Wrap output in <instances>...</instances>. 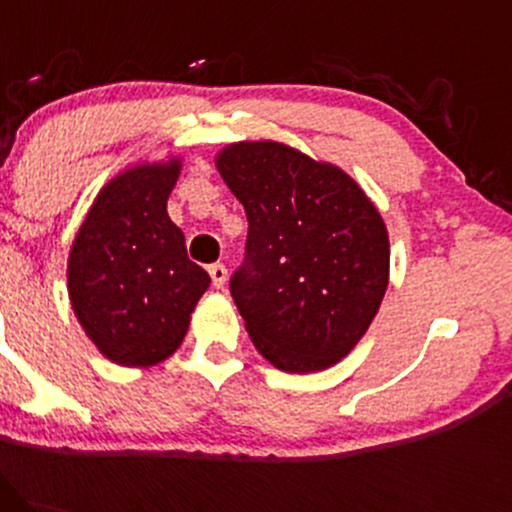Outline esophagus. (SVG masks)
<instances>
[{"label":"esophagus","mask_w":512,"mask_h":512,"mask_svg":"<svg viewBox=\"0 0 512 512\" xmlns=\"http://www.w3.org/2000/svg\"><path fill=\"white\" fill-rule=\"evenodd\" d=\"M210 278H212V285L215 287H225L227 283V268L225 263H212V266L208 268Z\"/></svg>","instance_id":"34e87169"}]
</instances>
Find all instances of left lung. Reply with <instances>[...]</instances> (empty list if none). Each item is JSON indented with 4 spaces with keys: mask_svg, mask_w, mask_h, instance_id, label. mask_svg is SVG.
I'll use <instances>...</instances> for the list:
<instances>
[{
    "mask_svg": "<svg viewBox=\"0 0 512 512\" xmlns=\"http://www.w3.org/2000/svg\"><path fill=\"white\" fill-rule=\"evenodd\" d=\"M215 166L249 220L234 302L258 353L319 372L358 346L389 285L380 210L341 166L273 140L220 149Z\"/></svg>",
    "mask_w": 512,
    "mask_h": 512,
    "instance_id": "left-lung-1",
    "label": "left lung"
}]
</instances>
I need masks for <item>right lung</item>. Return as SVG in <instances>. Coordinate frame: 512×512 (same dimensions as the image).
Returning <instances> with one entry per match:
<instances>
[{"mask_svg":"<svg viewBox=\"0 0 512 512\" xmlns=\"http://www.w3.org/2000/svg\"><path fill=\"white\" fill-rule=\"evenodd\" d=\"M179 174V157L120 171L72 241L67 290L74 317L116 365L152 367L174 355L210 285L166 212Z\"/></svg>","mask_w":512,"mask_h":512,"instance_id":"1","label":"right lung"}]
</instances>
